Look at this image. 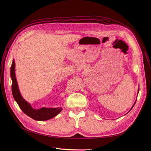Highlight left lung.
Returning a JSON list of instances; mask_svg holds the SVG:
<instances>
[{
	"label": "left lung",
	"mask_w": 151,
	"mask_h": 151,
	"mask_svg": "<svg viewBox=\"0 0 151 151\" xmlns=\"http://www.w3.org/2000/svg\"><path fill=\"white\" fill-rule=\"evenodd\" d=\"M139 89H138V93H139ZM136 102H135V103H134V104H133V106H132V108H133V106H134V104H135V103H136ZM132 109H130V111H131V110H132Z\"/></svg>",
	"instance_id": "1"
}]
</instances>
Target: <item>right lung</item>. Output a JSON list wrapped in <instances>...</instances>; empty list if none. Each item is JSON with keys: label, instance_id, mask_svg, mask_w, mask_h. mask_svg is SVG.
<instances>
[{"label": "right lung", "instance_id": "1", "mask_svg": "<svg viewBox=\"0 0 151 151\" xmlns=\"http://www.w3.org/2000/svg\"><path fill=\"white\" fill-rule=\"evenodd\" d=\"M15 63L13 60L11 67V77L12 79V93L14 100L18 104L20 109L27 116L36 121H46L57 115L62 110L61 107L46 108L42 107L39 109H35L30 104L26 101L19 92L15 73Z\"/></svg>", "mask_w": 151, "mask_h": 151}]
</instances>
